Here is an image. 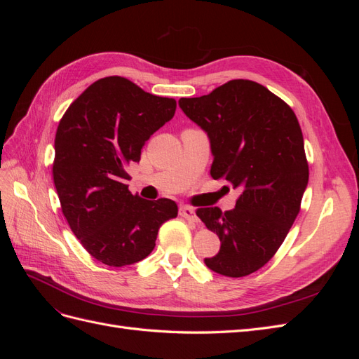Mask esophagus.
<instances>
[{"mask_svg":"<svg viewBox=\"0 0 359 359\" xmlns=\"http://www.w3.org/2000/svg\"><path fill=\"white\" fill-rule=\"evenodd\" d=\"M180 215L184 217V219L190 220V222H198L196 211H194L191 206H181V208H180Z\"/></svg>","mask_w":359,"mask_h":359,"instance_id":"obj_1","label":"esophagus"}]
</instances>
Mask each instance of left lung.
I'll return each instance as SVG.
<instances>
[{"mask_svg": "<svg viewBox=\"0 0 359 359\" xmlns=\"http://www.w3.org/2000/svg\"><path fill=\"white\" fill-rule=\"evenodd\" d=\"M178 104L210 139L211 177L241 189L233 210L196 211L222 243L205 265L226 277L252 274L283 244L309 184L297 115L264 85L245 79Z\"/></svg>", "mask_w": 359, "mask_h": 359, "instance_id": "1", "label": "left lung"}]
</instances>
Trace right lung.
I'll use <instances>...</instances> for the list:
<instances>
[{
	"instance_id": "obj_1",
	"label": "right lung",
	"mask_w": 359,
	"mask_h": 359,
	"mask_svg": "<svg viewBox=\"0 0 359 359\" xmlns=\"http://www.w3.org/2000/svg\"><path fill=\"white\" fill-rule=\"evenodd\" d=\"M177 102L121 76L90 85L64 114L55 136L53 182L72 232L99 262L126 266L156 247L160 226L177 217L170 199L128 191L127 166L173 118Z\"/></svg>"
}]
</instances>
